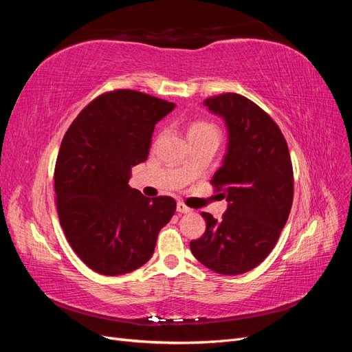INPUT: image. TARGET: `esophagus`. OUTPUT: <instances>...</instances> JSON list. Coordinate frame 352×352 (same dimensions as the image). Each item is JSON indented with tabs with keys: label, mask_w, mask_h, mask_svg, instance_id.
<instances>
[{
	"label": "esophagus",
	"mask_w": 352,
	"mask_h": 352,
	"mask_svg": "<svg viewBox=\"0 0 352 352\" xmlns=\"http://www.w3.org/2000/svg\"><path fill=\"white\" fill-rule=\"evenodd\" d=\"M176 210H177V212H180V214H189L190 210L189 207H186L182 201H177V204H176Z\"/></svg>",
	"instance_id": "obj_1"
}]
</instances>
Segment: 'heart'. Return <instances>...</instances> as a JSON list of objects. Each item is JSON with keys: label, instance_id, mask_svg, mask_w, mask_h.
<instances>
[{"label": "heart", "instance_id": "obj_1", "mask_svg": "<svg viewBox=\"0 0 352 352\" xmlns=\"http://www.w3.org/2000/svg\"><path fill=\"white\" fill-rule=\"evenodd\" d=\"M216 127L207 123V122H197L194 124H190L189 127V135L190 133H199V132H206V131H214Z\"/></svg>", "mask_w": 352, "mask_h": 352}]
</instances>
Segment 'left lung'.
<instances>
[{
    "label": "left lung",
    "mask_w": 352,
    "mask_h": 352,
    "mask_svg": "<svg viewBox=\"0 0 352 352\" xmlns=\"http://www.w3.org/2000/svg\"><path fill=\"white\" fill-rule=\"evenodd\" d=\"M228 127V153L211 185L223 190L228 210L190 241L194 257L220 274H242L267 257L289 217L294 173L287 144L272 117L239 94L204 101Z\"/></svg>",
    "instance_id": "1"
}]
</instances>
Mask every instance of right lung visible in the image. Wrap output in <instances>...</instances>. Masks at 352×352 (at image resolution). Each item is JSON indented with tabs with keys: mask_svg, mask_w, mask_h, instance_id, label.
<instances>
[{
	"mask_svg": "<svg viewBox=\"0 0 352 352\" xmlns=\"http://www.w3.org/2000/svg\"><path fill=\"white\" fill-rule=\"evenodd\" d=\"M173 102L131 89L105 92L73 120L61 141L54 186L60 225L73 251L105 276L140 269L172 219V197L146 198L129 186L150 153L157 122Z\"/></svg>",
	"mask_w": 352,
	"mask_h": 352,
	"instance_id": "obj_1",
	"label": "right lung"
}]
</instances>
